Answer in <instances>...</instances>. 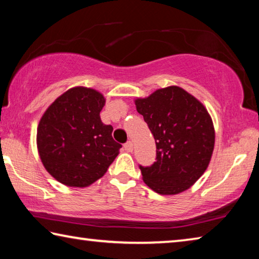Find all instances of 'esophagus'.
Instances as JSON below:
<instances>
[{
	"label": "esophagus",
	"mask_w": 259,
	"mask_h": 259,
	"mask_svg": "<svg viewBox=\"0 0 259 259\" xmlns=\"http://www.w3.org/2000/svg\"><path fill=\"white\" fill-rule=\"evenodd\" d=\"M124 150L126 151V152H133V150H134V145H133V143L130 142H126L125 144H124Z\"/></svg>",
	"instance_id": "1"
}]
</instances>
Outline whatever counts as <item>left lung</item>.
<instances>
[{"mask_svg":"<svg viewBox=\"0 0 259 259\" xmlns=\"http://www.w3.org/2000/svg\"><path fill=\"white\" fill-rule=\"evenodd\" d=\"M156 144L155 162L139 164L143 181L159 194H177L202 176L211 159L214 130L209 113L179 87L136 100Z\"/></svg>","mask_w":259,"mask_h":259,"instance_id":"8db88e82","label":"left lung"}]
</instances>
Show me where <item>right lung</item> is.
Wrapping results in <instances>:
<instances>
[{
  "label": "right lung",
  "instance_id": "right-lung-1",
  "mask_svg": "<svg viewBox=\"0 0 259 259\" xmlns=\"http://www.w3.org/2000/svg\"><path fill=\"white\" fill-rule=\"evenodd\" d=\"M102 94L72 88L52 103L37 126V148L52 177L72 187H85L104 176L119 154L121 144L112 137V125L99 113Z\"/></svg>",
  "mask_w": 259,
  "mask_h": 259
}]
</instances>
